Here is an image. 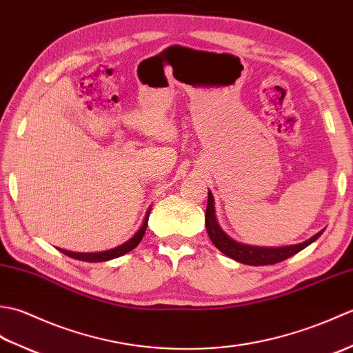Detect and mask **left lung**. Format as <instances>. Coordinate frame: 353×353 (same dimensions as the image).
<instances>
[{"label": "left lung", "mask_w": 353, "mask_h": 353, "mask_svg": "<svg viewBox=\"0 0 353 353\" xmlns=\"http://www.w3.org/2000/svg\"><path fill=\"white\" fill-rule=\"evenodd\" d=\"M205 224L208 235L211 238L214 245L226 256L235 259L241 264L245 265H270L277 264V262L285 261L291 258L292 254L303 250L305 247H308L311 243L323 234V230H320L319 234L311 236L306 241L294 245H283V247H256V245H247L236 243L224 234L223 229L219 226L215 219V206H214V197L212 192L208 191V206H206V215H205Z\"/></svg>", "instance_id": "1"}]
</instances>
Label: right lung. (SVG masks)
Masks as SVG:
<instances>
[{
    "mask_svg": "<svg viewBox=\"0 0 353 353\" xmlns=\"http://www.w3.org/2000/svg\"><path fill=\"white\" fill-rule=\"evenodd\" d=\"M148 215H150V209L145 214V219L144 223H142V226L138 229L137 234H134L129 241H125L124 244L114 247V249L110 250H104V252H95V253H79V252H70V250H65V249H59L66 256H70L72 259H79V261H85V262H103V261H109V259H115L123 256V254L132 252L134 247H137L142 236L145 234V229H147V223H148Z\"/></svg>",
    "mask_w": 353,
    "mask_h": 353,
    "instance_id": "obj_1",
    "label": "right lung"
}]
</instances>
